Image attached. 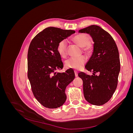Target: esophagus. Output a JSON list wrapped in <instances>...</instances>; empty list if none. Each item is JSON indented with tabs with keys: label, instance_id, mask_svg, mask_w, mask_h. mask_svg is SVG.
I'll return each mask as SVG.
<instances>
[{
	"label": "esophagus",
	"instance_id": "esophagus-1",
	"mask_svg": "<svg viewBox=\"0 0 133 133\" xmlns=\"http://www.w3.org/2000/svg\"><path fill=\"white\" fill-rule=\"evenodd\" d=\"M74 73H75V75L76 77H77V76H78V71L75 70H74Z\"/></svg>",
	"mask_w": 133,
	"mask_h": 133
}]
</instances>
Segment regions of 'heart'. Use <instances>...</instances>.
<instances>
[{"instance_id":"b5f03b06","label":"heart","mask_w":133,"mask_h":133,"mask_svg":"<svg viewBox=\"0 0 133 133\" xmlns=\"http://www.w3.org/2000/svg\"><path fill=\"white\" fill-rule=\"evenodd\" d=\"M73 41L80 46L83 47L84 53L90 54L93 51L94 45L90 42L89 36L87 34L81 33L76 35L73 38ZM57 49L61 57H66L68 51V42L66 39H62L58 43ZM87 60V58L84 55L79 57H71L65 62V65L70 69H80L85 65Z\"/></svg>"}]
</instances>
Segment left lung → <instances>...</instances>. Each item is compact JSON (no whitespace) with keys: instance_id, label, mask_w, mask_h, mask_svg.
Wrapping results in <instances>:
<instances>
[{"instance_id":"8db88e82","label":"left lung","mask_w":133,"mask_h":133,"mask_svg":"<svg viewBox=\"0 0 133 133\" xmlns=\"http://www.w3.org/2000/svg\"><path fill=\"white\" fill-rule=\"evenodd\" d=\"M89 33L94 42V51L84 72L78 74L83 80L84 98L94 105H102L112 97L116 89L120 63L118 47L114 39L100 26L92 25L79 30Z\"/></svg>"}]
</instances>
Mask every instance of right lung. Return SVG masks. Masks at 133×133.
<instances>
[{
	"mask_svg": "<svg viewBox=\"0 0 133 133\" xmlns=\"http://www.w3.org/2000/svg\"><path fill=\"white\" fill-rule=\"evenodd\" d=\"M74 30L48 27L32 39L28 51V77L34 97L43 106L58 108L66 99L65 89L75 78L74 70L63 73V63L57 51L58 43L66 39Z\"/></svg>",
	"mask_w": 133,
	"mask_h": 133,
	"instance_id": "1",
	"label": "right lung"
}]
</instances>
